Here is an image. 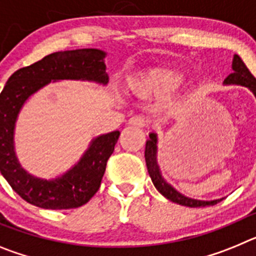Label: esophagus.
Segmentation results:
<instances>
[{
    "label": "esophagus",
    "mask_w": 256,
    "mask_h": 256,
    "mask_svg": "<svg viewBox=\"0 0 256 256\" xmlns=\"http://www.w3.org/2000/svg\"><path fill=\"white\" fill-rule=\"evenodd\" d=\"M146 123H148V120H146L144 116H142V115H136V116H132L130 120H128V124H130V126H137V128H142V126H146Z\"/></svg>",
    "instance_id": "1"
}]
</instances>
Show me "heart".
<instances>
[{
  "mask_svg": "<svg viewBox=\"0 0 256 256\" xmlns=\"http://www.w3.org/2000/svg\"><path fill=\"white\" fill-rule=\"evenodd\" d=\"M183 80V74L174 68L154 66L130 82V87L141 96H162L177 88Z\"/></svg>",
  "mask_w": 256,
  "mask_h": 256,
  "instance_id": "obj_1",
  "label": "heart"
}]
</instances>
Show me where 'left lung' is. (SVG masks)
I'll return each mask as SVG.
<instances>
[{
    "label": "left lung",
    "mask_w": 256,
    "mask_h": 256,
    "mask_svg": "<svg viewBox=\"0 0 256 256\" xmlns=\"http://www.w3.org/2000/svg\"><path fill=\"white\" fill-rule=\"evenodd\" d=\"M232 69L234 73H230L227 78L224 79V84H238L248 87L250 91L254 94L256 97V79L255 76L250 73V70L245 65L241 58L238 55H234V61H232ZM158 136L156 133H150V140L146 141V148H144V160H146V165H148V170L150 174L151 180H152L154 186L156 190L162 194L164 198L168 200L177 202L180 205H184V206L190 208H204L210 206V205L218 204L222 198L212 201H202V200H195V198H190L187 196L182 195L180 192L166 183V180L162 178V172H160L159 165H158Z\"/></svg>",
    "instance_id": "8db88e82"
}]
</instances>
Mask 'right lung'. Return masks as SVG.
Here are the masks:
<instances>
[{"label":"right lung","mask_w":256,"mask_h":256,"mask_svg":"<svg viewBox=\"0 0 256 256\" xmlns=\"http://www.w3.org/2000/svg\"><path fill=\"white\" fill-rule=\"evenodd\" d=\"M106 54L97 48L54 52L16 70L0 94V172L22 198L44 209H73L87 204L98 191L106 162L120 136L119 130L92 140L73 168L55 180L34 177L22 168L14 148V132L22 105L51 80L76 79L105 86Z\"/></svg>","instance_id":"add662e5"}]
</instances>
